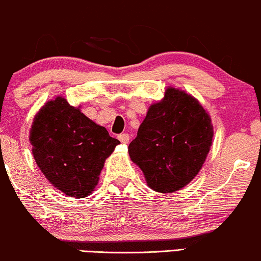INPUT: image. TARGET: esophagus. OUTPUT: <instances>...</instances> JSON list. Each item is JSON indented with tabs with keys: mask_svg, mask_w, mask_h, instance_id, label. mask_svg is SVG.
<instances>
[{
	"mask_svg": "<svg viewBox=\"0 0 261 261\" xmlns=\"http://www.w3.org/2000/svg\"><path fill=\"white\" fill-rule=\"evenodd\" d=\"M118 139L123 143V144H128V143H129V134H128V133L119 134Z\"/></svg>",
	"mask_w": 261,
	"mask_h": 261,
	"instance_id": "esophagus-1",
	"label": "esophagus"
}]
</instances>
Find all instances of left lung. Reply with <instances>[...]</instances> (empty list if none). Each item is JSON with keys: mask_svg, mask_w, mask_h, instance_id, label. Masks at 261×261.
<instances>
[{"mask_svg": "<svg viewBox=\"0 0 261 261\" xmlns=\"http://www.w3.org/2000/svg\"><path fill=\"white\" fill-rule=\"evenodd\" d=\"M213 139L209 114L190 94L168 88L148 109L129 156L155 192L172 193L194 179L205 162Z\"/></svg>", "mask_w": 261, "mask_h": 261, "instance_id": "obj_1", "label": "left lung"}]
</instances>
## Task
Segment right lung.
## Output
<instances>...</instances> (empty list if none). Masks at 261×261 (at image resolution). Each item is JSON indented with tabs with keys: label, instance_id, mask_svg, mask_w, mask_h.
I'll list each match as a JSON object with an SVG mask.
<instances>
[{
	"label": "right lung",
	"instance_id": "obj_1",
	"mask_svg": "<svg viewBox=\"0 0 261 261\" xmlns=\"http://www.w3.org/2000/svg\"><path fill=\"white\" fill-rule=\"evenodd\" d=\"M30 142L42 173L72 198L91 194L105 161L120 143L62 97L47 102L36 114Z\"/></svg>",
	"mask_w": 261,
	"mask_h": 261
}]
</instances>
